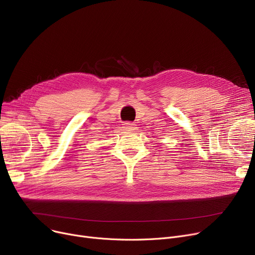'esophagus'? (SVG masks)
Returning a JSON list of instances; mask_svg holds the SVG:
<instances>
[{
  "label": "esophagus",
  "mask_w": 255,
  "mask_h": 255,
  "mask_svg": "<svg viewBox=\"0 0 255 255\" xmlns=\"http://www.w3.org/2000/svg\"><path fill=\"white\" fill-rule=\"evenodd\" d=\"M123 128H124V130H126V131H132V130H134L135 125L133 124L132 122H125V123L123 124Z\"/></svg>",
  "instance_id": "34e87169"
}]
</instances>
